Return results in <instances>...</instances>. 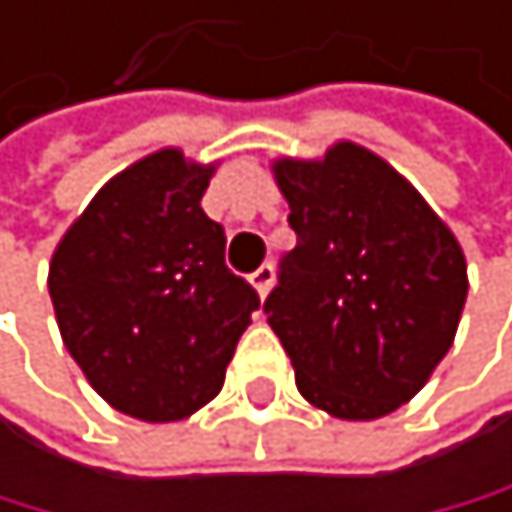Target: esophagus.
Segmentation results:
<instances>
[{"mask_svg":"<svg viewBox=\"0 0 512 512\" xmlns=\"http://www.w3.org/2000/svg\"><path fill=\"white\" fill-rule=\"evenodd\" d=\"M251 287L258 290L261 297H267V290L274 287V267H271V264H261L258 271L251 274Z\"/></svg>","mask_w":512,"mask_h":512,"instance_id":"obj_1","label":"esophagus"}]
</instances>
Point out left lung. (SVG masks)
I'll return each mask as SVG.
<instances>
[{
  "label": "left lung",
  "instance_id": "1",
  "mask_svg": "<svg viewBox=\"0 0 512 512\" xmlns=\"http://www.w3.org/2000/svg\"><path fill=\"white\" fill-rule=\"evenodd\" d=\"M274 182L297 248L264 313L313 408L376 421L412 402L454 343L467 300L461 241L395 166L353 140L281 156Z\"/></svg>",
  "mask_w": 512,
  "mask_h": 512
}]
</instances>
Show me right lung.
Masks as SVG:
<instances>
[{
  "instance_id": "1",
  "label": "right lung",
  "mask_w": 512,
  "mask_h": 512,
  "mask_svg": "<svg viewBox=\"0 0 512 512\" xmlns=\"http://www.w3.org/2000/svg\"><path fill=\"white\" fill-rule=\"evenodd\" d=\"M218 163L163 146L104 182L48 264L61 340L117 412L166 425L222 392L258 294L202 212Z\"/></svg>"
}]
</instances>
